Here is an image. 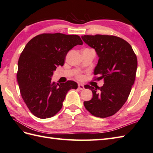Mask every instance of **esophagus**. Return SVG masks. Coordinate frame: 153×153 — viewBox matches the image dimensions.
<instances>
[{
    "label": "esophagus",
    "instance_id": "1",
    "mask_svg": "<svg viewBox=\"0 0 153 153\" xmlns=\"http://www.w3.org/2000/svg\"><path fill=\"white\" fill-rule=\"evenodd\" d=\"M78 88L80 90H82L85 88V87H84V85H82V84H79V85H78Z\"/></svg>",
    "mask_w": 153,
    "mask_h": 153
}]
</instances>
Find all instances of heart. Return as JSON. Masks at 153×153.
I'll use <instances>...</instances> for the list:
<instances>
[{
  "mask_svg": "<svg viewBox=\"0 0 153 153\" xmlns=\"http://www.w3.org/2000/svg\"><path fill=\"white\" fill-rule=\"evenodd\" d=\"M76 78L78 79H82V75L81 74H80V73H79V74H76Z\"/></svg>",
  "mask_w": 153,
  "mask_h": 153,
  "instance_id": "b5f03b06",
  "label": "heart"
}]
</instances>
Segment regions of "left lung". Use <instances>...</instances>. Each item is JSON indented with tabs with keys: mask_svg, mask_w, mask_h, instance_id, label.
Here are the masks:
<instances>
[{
	"mask_svg": "<svg viewBox=\"0 0 153 153\" xmlns=\"http://www.w3.org/2000/svg\"><path fill=\"white\" fill-rule=\"evenodd\" d=\"M82 39L95 49L99 57L94 73L98 76L94 79H102L104 82L101 87L85 86L92 90L93 96L90 100L84 102V105L96 117L111 116L129 97L135 79L137 56L129 43L119 37L97 34L84 36Z\"/></svg>",
	"mask_w": 153,
	"mask_h": 153,
	"instance_id": "1",
	"label": "left lung"
}]
</instances>
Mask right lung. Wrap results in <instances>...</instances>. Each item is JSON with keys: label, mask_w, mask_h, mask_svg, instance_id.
Instances as JSON below:
<instances>
[{"label": "right lung", "mask_w": 153, "mask_h": 153, "mask_svg": "<svg viewBox=\"0 0 153 153\" xmlns=\"http://www.w3.org/2000/svg\"><path fill=\"white\" fill-rule=\"evenodd\" d=\"M82 43L77 35L44 33L25 46L18 60L17 81L25 104L35 116H54L68 90L77 88L73 80L59 84L51 82V77L57 66H63L68 51Z\"/></svg>", "instance_id": "obj_1"}]
</instances>
